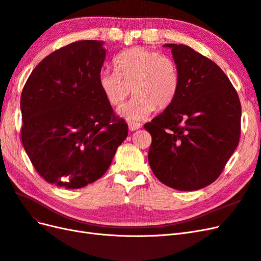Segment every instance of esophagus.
I'll use <instances>...</instances> for the list:
<instances>
[{
    "label": "esophagus",
    "mask_w": 261,
    "mask_h": 261,
    "mask_svg": "<svg viewBox=\"0 0 261 261\" xmlns=\"http://www.w3.org/2000/svg\"><path fill=\"white\" fill-rule=\"evenodd\" d=\"M140 127H141V124L138 123V122H128V128L132 132L136 130V129H139Z\"/></svg>",
    "instance_id": "esophagus-1"
}]
</instances>
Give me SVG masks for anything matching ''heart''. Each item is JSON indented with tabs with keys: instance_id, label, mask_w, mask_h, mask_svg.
I'll return each instance as SVG.
<instances>
[{
	"instance_id": "heart-1",
	"label": "heart",
	"mask_w": 261,
	"mask_h": 261,
	"mask_svg": "<svg viewBox=\"0 0 261 261\" xmlns=\"http://www.w3.org/2000/svg\"><path fill=\"white\" fill-rule=\"evenodd\" d=\"M115 70H102L99 87L113 108H121L132 93L135 94L120 114L128 121H141L154 109L163 110L174 101L179 87L175 61L146 48H132L117 54Z\"/></svg>"
}]
</instances>
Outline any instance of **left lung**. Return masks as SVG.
Segmentation results:
<instances>
[{
    "instance_id": "left-lung-1",
    "label": "left lung",
    "mask_w": 261,
    "mask_h": 261,
    "mask_svg": "<svg viewBox=\"0 0 261 261\" xmlns=\"http://www.w3.org/2000/svg\"><path fill=\"white\" fill-rule=\"evenodd\" d=\"M170 48L178 67L174 101L145 124L152 137L148 161L161 183L197 191L222 173L241 136V102L215 62L185 44Z\"/></svg>"
}]
</instances>
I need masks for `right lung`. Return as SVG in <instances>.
<instances>
[{
  "mask_svg": "<svg viewBox=\"0 0 261 261\" xmlns=\"http://www.w3.org/2000/svg\"><path fill=\"white\" fill-rule=\"evenodd\" d=\"M102 45L82 40L63 46L23 86L22 146L40 176L58 187L82 188L100 178L128 135L99 87Z\"/></svg>",
  "mask_w": 261,
  "mask_h": 261,
  "instance_id": "obj_1",
  "label": "right lung"
}]
</instances>
